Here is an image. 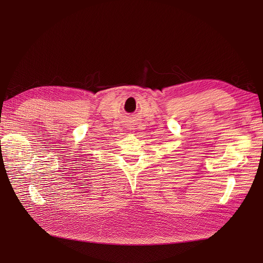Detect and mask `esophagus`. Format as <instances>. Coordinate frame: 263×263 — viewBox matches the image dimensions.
Here are the masks:
<instances>
[{
    "label": "esophagus",
    "instance_id": "esophagus-1",
    "mask_svg": "<svg viewBox=\"0 0 263 263\" xmlns=\"http://www.w3.org/2000/svg\"><path fill=\"white\" fill-rule=\"evenodd\" d=\"M128 128H130V127H128Z\"/></svg>",
    "mask_w": 263,
    "mask_h": 263
}]
</instances>
